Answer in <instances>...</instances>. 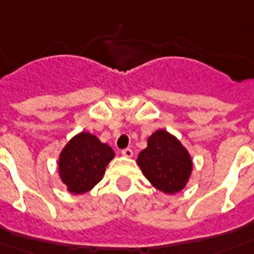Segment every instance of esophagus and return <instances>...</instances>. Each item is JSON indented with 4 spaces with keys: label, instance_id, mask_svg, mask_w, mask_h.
<instances>
[{
    "label": "esophagus",
    "instance_id": "34e87169",
    "mask_svg": "<svg viewBox=\"0 0 254 254\" xmlns=\"http://www.w3.org/2000/svg\"><path fill=\"white\" fill-rule=\"evenodd\" d=\"M122 155H123V156H126V158H131V156L133 155L132 149H131V148L122 149Z\"/></svg>",
    "mask_w": 254,
    "mask_h": 254
}]
</instances>
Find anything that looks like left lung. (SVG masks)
<instances>
[{
  "label": "left lung",
  "mask_w": 254,
  "mask_h": 254,
  "mask_svg": "<svg viewBox=\"0 0 254 254\" xmlns=\"http://www.w3.org/2000/svg\"><path fill=\"white\" fill-rule=\"evenodd\" d=\"M137 164L149 183L164 193L182 190L192 171L188 151L164 129L148 137V145L137 156Z\"/></svg>",
  "instance_id": "obj_1"
}]
</instances>
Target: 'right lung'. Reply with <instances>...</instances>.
<instances>
[{"label": "right lung", "instance_id": "right-lung-1", "mask_svg": "<svg viewBox=\"0 0 254 254\" xmlns=\"http://www.w3.org/2000/svg\"><path fill=\"white\" fill-rule=\"evenodd\" d=\"M110 145L96 136L80 132L68 141L60 156V175L72 193H84L98 184L114 158Z\"/></svg>", "mask_w": 254, "mask_h": 254}]
</instances>
